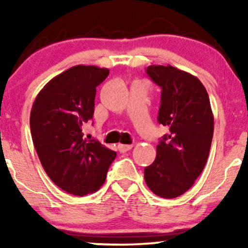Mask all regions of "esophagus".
Listing matches in <instances>:
<instances>
[{
    "mask_svg": "<svg viewBox=\"0 0 248 248\" xmlns=\"http://www.w3.org/2000/svg\"><path fill=\"white\" fill-rule=\"evenodd\" d=\"M133 148V144H119L118 149L120 153H127Z\"/></svg>",
    "mask_w": 248,
    "mask_h": 248,
    "instance_id": "34e87169",
    "label": "esophagus"
}]
</instances>
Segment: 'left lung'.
Segmentation results:
<instances>
[{
	"instance_id": "1",
	"label": "left lung",
	"mask_w": 248,
	"mask_h": 248,
	"mask_svg": "<svg viewBox=\"0 0 248 248\" xmlns=\"http://www.w3.org/2000/svg\"><path fill=\"white\" fill-rule=\"evenodd\" d=\"M147 75L161 87L157 121L169 128L156 147L155 161L144 168V181L162 198H176L203 171L213 136L209 94L197 77L171 65H150Z\"/></svg>"
}]
</instances>
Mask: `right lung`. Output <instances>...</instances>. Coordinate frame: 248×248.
<instances>
[{"label":"right lung","mask_w":248,"mask_h":248,"mask_svg":"<svg viewBox=\"0 0 248 248\" xmlns=\"http://www.w3.org/2000/svg\"><path fill=\"white\" fill-rule=\"evenodd\" d=\"M108 75L104 67H71L42 88L31 108V136L39 161L51 181L71 195L100 189L116 157L115 152L82 134L94 113L96 86Z\"/></svg>","instance_id":"right-lung-1"}]
</instances>
